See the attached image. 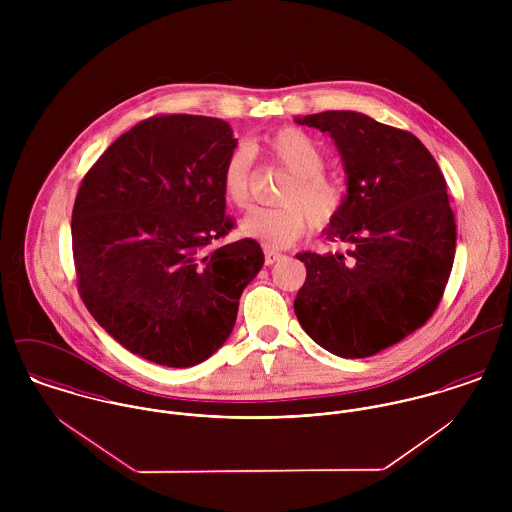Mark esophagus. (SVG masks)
<instances>
[{
    "label": "esophagus",
    "mask_w": 512,
    "mask_h": 512,
    "mask_svg": "<svg viewBox=\"0 0 512 512\" xmlns=\"http://www.w3.org/2000/svg\"><path fill=\"white\" fill-rule=\"evenodd\" d=\"M280 258H282V254H280V252H276V250H270V248H266V250H264V262H266V266H272V264H276Z\"/></svg>",
    "instance_id": "esophagus-1"
}]
</instances>
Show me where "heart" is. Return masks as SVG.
Wrapping results in <instances>:
<instances>
[{
	"label": "heart",
	"instance_id": "b5f03b06",
	"mask_svg": "<svg viewBox=\"0 0 512 512\" xmlns=\"http://www.w3.org/2000/svg\"><path fill=\"white\" fill-rule=\"evenodd\" d=\"M264 151L292 177L278 195L280 207L252 209L240 220L244 236L266 248H286L305 234L309 222L313 228H325L341 215L347 189L339 177L323 171V151L311 136L292 126L282 128L264 138ZM220 187L232 207H248L252 195V151L248 147H234L228 153L220 171Z\"/></svg>",
	"mask_w": 512,
	"mask_h": 512
}]
</instances>
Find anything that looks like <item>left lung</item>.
Segmentation results:
<instances>
[{
  "instance_id": "obj_1",
  "label": "left lung",
  "mask_w": 512,
  "mask_h": 512,
  "mask_svg": "<svg viewBox=\"0 0 512 512\" xmlns=\"http://www.w3.org/2000/svg\"><path fill=\"white\" fill-rule=\"evenodd\" d=\"M327 132L347 173V199L325 236L351 250L301 252L307 278L293 309L303 331L343 359L372 357L436 311L455 256L445 179L410 132L361 112L295 118Z\"/></svg>"
}]
</instances>
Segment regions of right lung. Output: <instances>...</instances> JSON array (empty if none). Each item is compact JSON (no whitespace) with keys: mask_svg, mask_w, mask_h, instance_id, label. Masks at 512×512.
<instances>
[{"mask_svg":"<svg viewBox=\"0 0 512 512\" xmlns=\"http://www.w3.org/2000/svg\"><path fill=\"white\" fill-rule=\"evenodd\" d=\"M234 147L219 118L153 116L98 157L74 199L78 293L108 335L155 365L217 353L264 264L250 238L209 248L234 226L220 187Z\"/></svg>","mask_w":512,"mask_h":512,"instance_id":"1","label":"right lung"}]
</instances>
